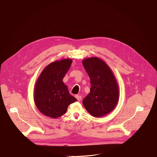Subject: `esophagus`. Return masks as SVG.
<instances>
[{"mask_svg":"<svg viewBox=\"0 0 157 157\" xmlns=\"http://www.w3.org/2000/svg\"><path fill=\"white\" fill-rule=\"evenodd\" d=\"M75 97L76 98V99H77L79 101L82 100V96H80V95H76V96H75Z\"/></svg>","mask_w":157,"mask_h":157,"instance_id":"1","label":"esophagus"}]
</instances>
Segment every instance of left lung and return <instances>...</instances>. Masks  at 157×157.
Listing matches in <instances>:
<instances>
[{
  "label": "left lung",
  "instance_id": "8db88e82",
  "mask_svg": "<svg viewBox=\"0 0 157 157\" xmlns=\"http://www.w3.org/2000/svg\"><path fill=\"white\" fill-rule=\"evenodd\" d=\"M90 78V93L82 101L86 110L94 117L106 115L115 108L119 98V89L115 75L108 65L98 57L82 61Z\"/></svg>",
  "mask_w": 157,
  "mask_h": 157
}]
</instances>
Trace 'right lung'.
Instances as JSON below:
<instances>
[{
	"instance_id": "obj_1",
	"label": "right lung",
	"mask_w": 157,
	"mask_h": 157,
	"mask_svg": "<svg viewBox=\"0 0 157 157\" xmlns=\"http://www.w3.org/2000/svg\"><path fill=\"white\" fill-rule=\"evenodd\" d=\"M72 60L52 62L43 70L36 81L34 101L37 108L45 116L57 118L66 113L68 106L77 101L70 94L63 79L69 71Z\"/></svg>"
}]
</instances>
